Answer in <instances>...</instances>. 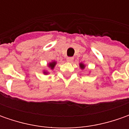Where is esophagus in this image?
I'll return each instance as SVG.
<instances>
[{
    "label": "esophagus",
    "instance_id": "34e87169",
    "mask_svg": "<svg viewBox=\"0 0 129 129\" xmlns=\"http://www.w3.org/2000/svg\"><path fill=\"white\" fill-rule=\"evenodd\" d=\"M73 59H74V58L72 57H67V61L68 62H71L73 61Z\"/></svg>",
    "mask_w": 129,
    "mask_h": 129
}]
</instances>
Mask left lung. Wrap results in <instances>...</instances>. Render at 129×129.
I'll return each mask as SVG.
<instances>
[{
	"instance_id": "8db88e82",
	"label": "left lung",
	"mask_w": 129,
	"mask_h": 129,
	"mask_svg": "<svg viewBox=\"0 0 129 129\" xmlns=\"http://www.w3.org/2000/svg\"><path fill=\"white\" fill-rule=\"evenodd\" d=\"M80 67H81L82 69H84V68H85V65H84L83 64H82V63H80Z\"/></svg>"
}]
</instances>
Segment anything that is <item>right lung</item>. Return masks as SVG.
Returning a JSON list of instances; mask_svg holds the SVG:
<instances>
[{
  "instance_id": "add662e5",
  "label": "right lung",
  "mask_w": 129,
  "mask_h": 129,
  "mask_svg": "<svg viewBox=\"0 0 129 129\" xmlns=\"http://www.w3.org/2000/svg\"><path fill=\"white\" fill-rule=\"evenodd\" d=\"M55 64H56V62H52L49 64V67H50L51 69H53L54 67V66H55ZM44 74H47V72H44Z\"/></svg>"
}]
</instances>
